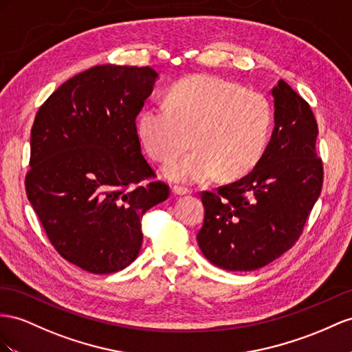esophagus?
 Returning a JSON list of instances; mask_svg holds the SVG:
<instances>
[{"label":"esophagus","instance_id":"1","mask_svg":"<svg viewBox=\"0 0 352 352\" xmlns=\"http://www.w3.org/2000/svg\"><path fill=\"white\" fill-rule=\"evenodd\" d=\"M173 192H174L175 195H178V196H186V195H190V193H192L190 188L183 187V186H174V187H173Z\"/></svg>","mask_w":352,"mask_h":352}]
</instances>
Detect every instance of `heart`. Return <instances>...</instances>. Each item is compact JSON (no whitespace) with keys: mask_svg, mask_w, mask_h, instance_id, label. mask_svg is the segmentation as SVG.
Masks as SVG:
<instances>
[{"mask_svg":"<svg viewBox=\"0 0 352 352\" xmlns=\"http://www.w3.org/2000/svg\"><path fill=\"white\" fill-rule=\"evenodd\" d=\"M274 111L267 98L215 76H195L175 83L166 102H150L138 116V132L148 155L169 164L177 183L236 178L256 166L267 147Z\"/></svg>","mask_w":352,"mask_h":352,"instance_id":"obj_1","label":"heart"}]
</instances>
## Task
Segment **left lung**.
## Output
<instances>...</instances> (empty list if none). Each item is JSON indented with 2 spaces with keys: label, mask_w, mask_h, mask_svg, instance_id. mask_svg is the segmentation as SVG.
<instances>
[{
  "label": "left lung",
  "mask_w": 352,
  "mask_h": 352,
  "mask_svg": "<svg viewBox=\"0 0 352 352\" xmlns=\"http://www.w3.org/2000/svg\"><path fill=\"white\" fill-rule=\"evenodd\" d=\"M275 128L263 156L235 183L202 192L204 226L197 244L226 270H256L300 238L322 187L318 126L309 104L284 80L270 90Z\"/></svg>",
  "instance_id": "8db88e82"
}]
</instances>
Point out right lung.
<instances>
[{
    "instance_id": "obj_1",
    "label": "right lung",
    "mask_w": 352,
    "mask_h": 352,
    "mask_svg": "<svg viewBox=\"0 0 352 352\" xmlns=\"http://www.w3.org/2000/svg\"><path fill=\"white\" fill-rule=\"evenodd\" d=\"M156 78L150 67H92L35 116L26 196L58 253L90 274L129 266L142 215L169 196L168 184L153 182L135 123Z\"/></svg>"
}]
</instances>
